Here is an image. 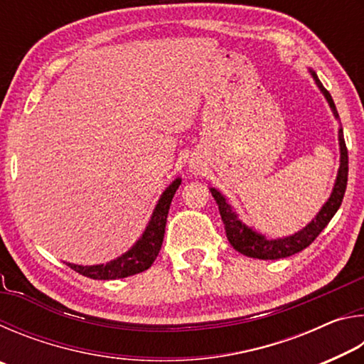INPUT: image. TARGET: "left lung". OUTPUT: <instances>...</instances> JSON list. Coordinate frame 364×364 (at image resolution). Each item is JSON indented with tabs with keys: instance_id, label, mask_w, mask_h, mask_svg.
<instances>
[{
	"instance_id": "8db88e82",
	"label": "left lung",
	"mask_w": 364,
	"mask_h": 364,
	"mask_svg": "<svg viewBox=\"0 0 364 364\" xmlns=\"http://www.w3.org/2000/svg\"><path fill=\"white\" fill-rule=\"evenodd\" d=\"M310 72L313 78H315L318 88L321 90L326 101H328L332 114H334V117L338 120V112L336 109L334 101H332V97L329 95V91L324 88L321 82H319L316 73L313 70ZM338 146H341V167H338L334 188H332V193L329 196L328 202H326V204L321 207V210L318 212L316 217L313 218L310 223L304 228V230L297 231L295 234H292V236L279 237V239L264 237L263 234L254 231L249 226H245L242 221L239 220L237 213L234 212V208L228 204L226 197L221 194L220 191L210 188L213 199L217 200L218 204L221 221H223L225 225L226 237L232 247L237 252H241V254L245 257L260 258V260H278V258H286L297 254V252L306 249L308 245L315 241V239L319 236V232L328 226L331 218L334 217L336 212L338 210V207L342 204L345 189H347L348 152H347V146H345L342 128H338Z\"/></svg>"
}]
</instances>
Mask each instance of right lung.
Segmentation results:
<instances>
[{"instance_id": "right-lung-1", "label": "right lung", "mask_w": 364, "mask_h": 364, "mask_svg": "<svg viewBox=\"0 0 364 364\" xmlns=\"http://www.w3.org/2000/svg\"><path fill=\"white\" fill-rule=\"evenodd\" d=\"M180 184L181 178H176V180L164 191L156 208H154L152 217L146 226L143 236H141L136 244H134L130 250L125 252L122 257L115 258L112 262H107L106 264L102 263L91 264V267H83V264L65 263L67 267H70L73 271H77V273L91 279H122L128 278V276L143 273L147 268H151V264L159 255L160 247H162L170 204L176 189L180 188Z\"/></svg>"}]
</instances>
